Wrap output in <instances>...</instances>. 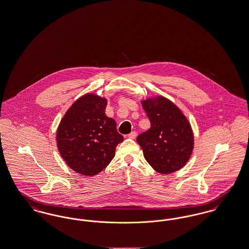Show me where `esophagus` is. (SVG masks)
<instances>
[{
	"label": "esophagus",
	"instance_id": "esophagus-1",
	"mask_svg": "<svg viewBox=\"0 0 249 249\" xmlns=\"http://www.w3.org/2000/svg\"><path fill=\"white\" fill-rule=\"evenodd\" d=\"M136 136H137V132L136 131H131L130 133L128 134V137L130 138V139H135Z\"/></svg>",
	"mask_w": 249,
	"mask_h": 249
}]
</instances>
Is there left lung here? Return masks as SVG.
Instances as JSON below:
<instances>
[{"mask_svg":"<svg viewBox=\"0 0 249 249\" xmlns=\"http://www.w3.org/2000/svg\"><path fill=\"white\" fill-rule=\"evenodd\" d=\"M150 128L137 136L144 159L160 174H171L188 162L194 137L190 122L176 105L164 97L142 102Z\"/></svg>","mask_w":249,"mask_h":249,"instance_id":"1","label":"left lung"}]
</instances>
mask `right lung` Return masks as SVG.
<instances>
[{
  "mask_svg": "<svg viewBox=\"0 0 249 249\" xmlns=\"http://www.w3.org/2000/svg\"><path fill=\"white\" fill-rule=\"evenodd\" d=\"M107 101L95 94L76 100L59 123L57 145L59 154L73 171L95 176L107 167L116 147L124 140L115 119L106 115Z\"/></svg>",
  "mask_w": 249,
  "mask_h": 249,
  "instance_id": "1",
  "label": "right lung"
}]
</instances>
